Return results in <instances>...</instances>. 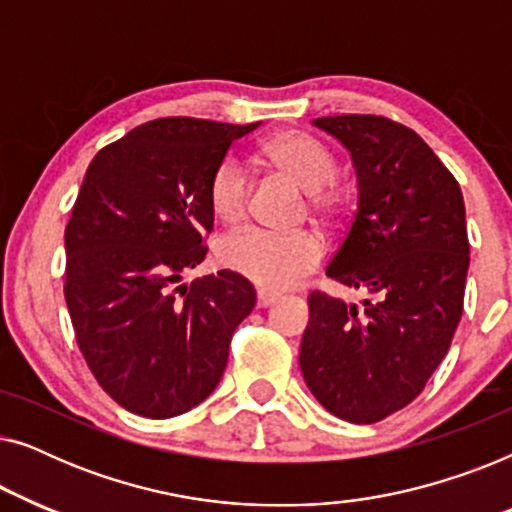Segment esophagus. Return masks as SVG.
Listing matches in <instances>:
<instances>
[{
	"label": "esophagus",
	"mask_w": 512,
	"mask_h": 512,
	"mask_svg": "<svg viewBox=\"0 0 512 512\" xmlns=\"http://www.w3.org/2000/svg\"><path fill=\"white\" fill-rule=\"evenodd\" d=\"M277 300H279V293H275V291L258 289V293H256V305L258 307H270L272 303H277Z\"/></svg>",
	"instance_id": "1"
}]
</instances>
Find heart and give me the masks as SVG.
I'll return each instance as SVG.
<instances>
[{
    "instance_id": "obj_1",
    "label": "heart",
    "mask_w": 512,
    "mask_h": 512,
    "mask_svg": "<svg viewBox=\"0 0 512 512\" xmlns=\"http://www.w3.org/2000/svg\"><path fill=\"white\" fill-rule=\"evenodd\" d=\"M265 156L277 170L289 174L307 191H321L338 174V160L333 151L307 132H286L265 146ZM251 179L237 156H226L216 165L209 179L207 198L216 219L226 226H237L249 212ZM314 205L326 207L321 193L314 195ZM221 263L247 277L249 282L268 291H282L296 286L310 272L319 268L324 258V242L314 230L270 233L261 228H247L228 235L219 249Z\"/></svg>"
}]
</instances>
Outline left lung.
<instances>
[{
	"label": "left lung",
	"instance_id": "left-lung-1",
	"mask_svg": "<svg viewBox=\"0 0 512 512\" xmlns=\"http://www.w3.org/2000/svg\"><path fill=\"white\" fill-rule=\"evenodd\" d=\"M352 151L359 207L326 275L366 289L345 305L310 293L300 370L335 417L375 424L415 401L464 310L466 209L454 174L415 130L373 114L317 118Z\"/></svg>",
	"mask_w": 512,
	"mask_h": 512
}]
</instances>
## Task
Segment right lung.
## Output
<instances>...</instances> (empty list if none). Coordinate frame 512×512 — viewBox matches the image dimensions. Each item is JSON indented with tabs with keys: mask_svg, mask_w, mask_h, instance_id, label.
I'll list each match as a JSON object with an SVG mask.
<instances>
[{
	"mask_svg": "<svg viewBox=\"0 0 512 512\" xmlns=\"http://www.w3.org/2000/svg\"><path fill=\"white\" fill-rule=\"evenodd\" d=\"M256 125L156 118L88 165L65 228V300L90 373L135 415L205 401L254 310V286L233 270L179 282L209 251L212 172Z\"/></svg>",
	"mask_w": 512,
	"mask_h": 512,
	"instance_id": "right-lung-1",
	"label": "right lung"
}]
</instances>
